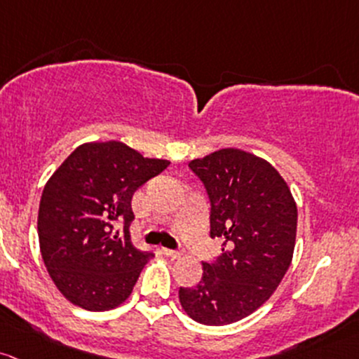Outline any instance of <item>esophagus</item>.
Listing matches in <instances>:
<instances>
[{"mask_svg":"<svg viewBox=\"0 0 359 359\" xmlns=\"http://www.w3.org/2000/svg\"><path fill=\"white\" fill-rule=\"evenodd\" d=\"M161 252H163L167 257L170 259H179L180 257V252L179 250H172V249H161Z\"/></svg>","mask_w":359,"mask_h":359,"instance_id":"esophagus-1","label":"esophagus"}]
</instances>
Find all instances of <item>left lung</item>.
Masks as SVG:
<instances>
[{"mask_svg":"<svg viewBox=\"0 0 359 359\" xmlns=\"http://www.w3.org/2000/svg\"><path fill=\"white\" fill-rule=\"evenodd\" d=\"M189 167L210 196L211 238L223 240V254L203 262L201 281L180 288L179 300L199 324H233L269 300L285 278L297 242V203L273 165L243 149H218Z\"/></svg>","mask_w":359,"mask_h":359,"instance_id":"1","label":"left lung"}]
</instances>
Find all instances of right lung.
Wrapping results in <instances>:
<instances>
[{"label":"right lung","mask_w":359,"mask_h":359,"mask_svg":"<svg viewBox=\"0 0 359 359\" xmlns=\"http://www.w3.org/2000/svg\"><path fill=\"white\" fill-rule=\"evenodd\" d=\"M168 165L121 141H92L80 144L50 175L39 204V245L66 300L90 312L128 300L153 257L131 242L133 194ZM117 221L125 222L122 236Z\"/></svg>","instance_id":"right-lung-1"}]
</instances>
